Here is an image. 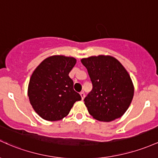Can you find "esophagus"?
Returning a JSON list of instances; mask_svg holds the SVG:
<instances>
[{
  "instance_id": "esophagus-1",
  "label": "esophagus",
  "mask_w": 158,
  "mask_h": 158,
  "mask_svg": "<svg viewBox=\"0 0 158 158\" xmlns=\"http://www.w3.org/2000/svg\"><path fill=\"white\" fill-rule=\"evenodd\" d=\"M80 95H81V98H82V100H83V99H84V97H85V94H84V92H81V93H80Z\"/></svg>"
}]
</instances>
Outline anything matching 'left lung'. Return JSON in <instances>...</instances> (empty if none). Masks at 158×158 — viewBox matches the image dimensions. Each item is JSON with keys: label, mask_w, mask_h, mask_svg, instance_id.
Returning <instances> with one entry per match:
<instances>
[{"label": "left lung", "mask_w": 158, "mask_h": 158, "mask_svg": "<svg viewBox=\"0 0 158 158\" xmlns=\"http://www.w3.org/2000/svg\"><path fill=\"white\" fill-rule=\"evenodd\" d=\"M93 84L84 98L89 113L101 122H111L127 111L134 97V86L125 67L109 55L81 59Z\"/></svg>", "instance_id": "left-lung-1"}]
</instances>
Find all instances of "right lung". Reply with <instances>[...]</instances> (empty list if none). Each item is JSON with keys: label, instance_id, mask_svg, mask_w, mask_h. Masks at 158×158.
Masks as SVG:
<instances>
[{"label": "right lung", "instance_id": "add662e5", "mask_svg": "<svg viewBox=\"0 0 158 158\" xmlns=\"http://www.w3.org/2000/svg\"><path fill=\"white\" fill-rule=\"evenodd\" d=\"M76 62L72 56H51L33 71L27 95L35 112L43 119L51 122L63 119L74 103L81 100L69 76Z\"/></svg>", "mask_w": 158, "mask_h": 158}]
</instances>
